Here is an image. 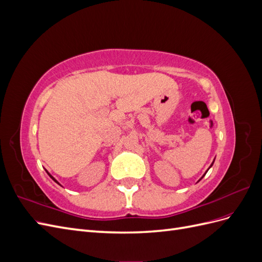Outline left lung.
Here are the masks:
<instances>
[{"mask_svg": "<svg viewBox=\"0 0 262 262\" xmlns=\"http://www.w3.org/2000/svg\"><path fill=\"white\" fill-rule=\"evenodd\" d=\"M213 163H214V161H213ZM213 163H212V164H211V166H210V167H209V168H211V167H212V165H213ZM208 170H209V169H208ZM208 170H207V171H205V172H204V175H203V176H202V177H201V178H200V180H201V179H202V178H203V177H204V176H205V173H207V172H208Z\"/></svg>", "mask_w": 262, "mask_h": 262, "instance_id": "1", "label": "left lung"}]
</instances>
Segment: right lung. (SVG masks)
<instances>
[{
  "instance_id": "add662e5",
  "label": "right lung",
  "mask_w": 262,
  "mask_h": 262,
  "mask_svg": "<svg viewBox=\"0 0 262 262\" xmlns=\"http://www.w3.org/2000/svg\"><path fill=\"white\" fill-rule=\"evenodd\" d=\"M47 172H48V171H47ZM48 175H49V176H50V177H51V178H52V180H54V181H55V182H57V184H59V182H58V181H57V180H55V179H54V178H53V177H52V176H51V175H50V173H49V172H48ZM59 185H60V184H59Z\"/></svg>"
}]
</instances>
